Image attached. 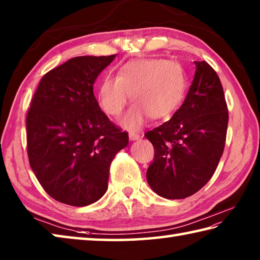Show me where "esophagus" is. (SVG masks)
<instances>
[{
    "mask_svg": "<svg viewBox=\"0 0 260 260\" xmlns=\"http://www.w3.org/2000/svg\"><path fill=\"white\" fill-rule=\"evenodd\" d=\"M128 136H129V140H131V141H136V140H139V139L141 138L140 134L134 133V132H129Z\"/></svg>",
    "mask_w": 260,
    "mask_h": 260,
    "instance_id": "obj_1",
    "label": "esophagus"
}]
</instances>
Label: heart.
<instances>
[{
	"label": "heart",
	"instance_id": "1",
	"mask_svg": "<svg viewBox=\"0 0 260 260\" xmlns=\"http://www.w3.org/2000/svg\"><path fill=\"white\" fill-rule=\"evenodd\" d=\"M186 77L181 64L161 58L129 61L118 69L117 76L101 82L98 101L107 115L117 117L129 98L134 101L120 124L135 131L150 117L155 120L171 118L184 99Z\"/></svg>",
	"mask_w": 260,
	"mask_h": 260
}]
</instances>
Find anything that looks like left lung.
Segmentation results:
<instances>
[{
    "instance_id": "8db88e82",
    "label": "left lung",
    "mask_w": 260,
    "mask_h": 260,
    "mask_svg": "<svg viewBox=\"0 0 260 260\" xmlns=\"http://www.w3.org/2000/svg\"><path fill=\"white\" fill-rule=\"evenodd\" d=\"M181 108L168 121L146 132L154 148L146 172L150 187L166 199H184L204 187L223 154L229 111L218 75L206 61Z\"/></svg>"
}]
</instances>
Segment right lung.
<instances>
[{
    "instance_id": "obj_1",
    "label": "right lung",
    "mask_w": 260,
    "mask_h": 260,
    "mask_svg": "<svg viewBox=\"0 0 260 260\" xmlns=\"http://www.w3.org/2000/svg\"><path fill=\"white\" fill-rule=\"evenodd\" d=\"M115 54L76 56L42 77L26 118L27 153L50 197L83 207L108 188L116 153L128 144L99 107L93 85Z\"/></svg>"
}]
</instances>
